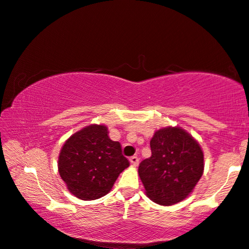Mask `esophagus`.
<instances>
[{
	"label": "esophagus",
	"mask_w": 249,
	"mask_h": 249,
	"mask_svg": "<svg viewBox=\"0 0 249 249\" xmlns=\"http://www.w3.org/2000/svg\"><path fill=\"white\" fill-rule=\"evenodd\" d=\"M130 163H131L134 167H137L138 163H140V159H138V157H136V156L131 157V158H130Z\"/></svg>",
	"instance_id": "esophagus-1"
}]
</instances>
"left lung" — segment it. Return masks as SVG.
<instances>
[{"label":"left lung","instance_id":"left-lung-1","mask_svg":"<svg viewBox=\"0 0 249 249\" xmlns=\"http://www.w3.org/2000/svg\"><path fill=\"white\" fill-rule=\"evenodd\" d=\"M150 145L152 156L138 167L145 193L162 206L180 202L189 196L202 176L201 147L180 127L157 130Z\"/></svg>","mask_w":249,"mask_h":249}]
</instances>
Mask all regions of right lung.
<instances>
[{
    "instance_id": "right-lung-1",
    "label": "right lung",
    "mask_w": 249,
    "mask_h": 249,
    "mask_svg": "<svg viewBox=\"0 0 249 249\" xmlns=\"http://www.w3.org/2000/svg\"><path fill=\"white\" fill-rule=\"evenodd\" d=\"M104 124H90L73 134L61 147L58 172L67 190L81 200L107 195L129 166L119 142L108 137Z\"/></svg>"
}]
</instances>
